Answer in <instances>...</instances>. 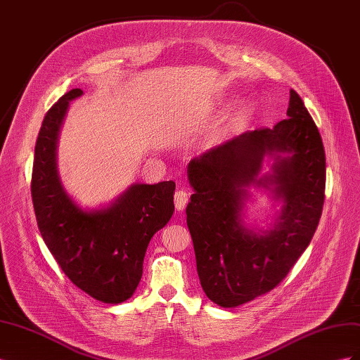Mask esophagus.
<instances>
[{
    "mask_svg": "<svg viewBox=\"0 0 360 360\" xmlns=\"http://www.w3.org/2000/svg\"><path fill=\"white\" fill-rule=\"evenodd\" d=\"M188 201H189V193L184 189H179L176 195H174V205H176L177 212L183 210L184 207L188 205Z\"/></svg>",
    "mask_w": 360,
    "mask_h": 360,
    "instance_id": "1",
    "label": "esophagus"
}]
</instances>
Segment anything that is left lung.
<instances>
[{
	"label": "left lung",
	"mask_w": 360,
	"mask_h": 360,
	"mask_svg": "<svg viewBox=\"0 0 360 360\" xmlns=\"http://www.w3.org/2000/svg\"><path fill=\"white\" fill-rule=\"evenodd\" d=\"M266 157L274 159L272 171L258 178ZM188 177L195 192L186 221L205 296L236 308L274 290L311 243L324 204V147L300 96L290 90L287 120L276 126L248 130L192 159ZM250 184L283 202L269 231L243 222Z\"/></svg>",
	"instance_id": "8db88e82"
}]
</instances>
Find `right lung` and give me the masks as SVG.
I'll return each instance as SVG.
<instances>
[{"instance_id": "right-lung-1", "label": "right lung", "mask_w": 360, "mask_h": 360, "mask_svg": "<svg viewBox=\"0 0 360 360\" xmlns=\"http://www.w3.org/2000/svg\"><path fill=\"white\" fill-rule=\"evenodd\" d=\"M73 89L46 112L36 141L31 198L40 234L73 284L103 303H122L135 292L147 246L174 212L176 183H135L105 209L84 210L61 184L57 143Z\"/></svg>"}]
</instances>
